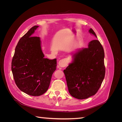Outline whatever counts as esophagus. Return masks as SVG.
<instances>
[{"instance_id": "34e87169", "label": "esophagus", "mask_w": 122, "mask_h": 122, "mask_svg": "<svg viewBox=\"0 0 122 122\" xmlns=\"http://www.w3.org/2000/svg\"><path fill=\"white\" fill-rule=\"evenodd\" d=\"M69 61L67 58H64L58 61V65L61 67H65L66 66L68 65Z\"/></svg>"}]
</instances>
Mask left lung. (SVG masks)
Listing matches in <instances>:
<instances>
[{
    "instance_id": "obj_1",
    "label": "left lung",
    "mask_w": 122,
    "mask_h": 122,
    "mask_svg": "<svg viewBox=\"0 0 122 122\" xmlns=\"http://www.w3.org/2000/svg\"><path fill=\"white\" fill-rule=\"evenodd\" d=\"M97 37L92 28L88 30ZM72 61L64 70L69 93L78 99H85L96 94L104 78V51L98 40L89 42L87 48L72 53Z\"/></svg>"
}]
</instances>
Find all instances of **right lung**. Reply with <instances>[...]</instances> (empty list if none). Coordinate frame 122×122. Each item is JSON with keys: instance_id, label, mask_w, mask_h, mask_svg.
<instances>
[{"instance_id": "1", "label": "right lung", "mask_w": 122, "mask_h": 122, "mask_svg": "<svg viewBox=\"0 0 122 122\" xmlns=\"http://www.w3.org/2000/svg\"><path fill=\"white\" fill-rule=\"evenodd\" d=\"M39 26L31 27L16 47L12 71L17 86L32 96H39L48 89L51 77L56 69V59L44 58L40 37L32 36Z\"/></svg>"}]
</instances>
